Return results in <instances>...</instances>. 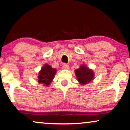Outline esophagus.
Returning a JSON list of instances; mask_svg holds the SVG:
<instances>
[{
	"label": "esophagus",
	"mask_w": 130,
	"mask_h": 130,
	"mask_svg": "<svg viewBox=\"0 0 130 130\" xmlns=\"http://www.w3.org/2000/svg\"><path fill=\"white\" fill-rule=\"evenodd\" d=\"M63 68L65 69H69V65L67 64V63H64V64L63 65Z\"/></svg>",
	"instance_id": "34e87169"
}]
</instances>
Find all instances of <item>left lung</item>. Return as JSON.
<instances>
[{
	"label": "left lung",
	"instance_id": "obj_1",
	"mask_svg": "<svg viewBox=\"0 0 130 130\" xmlns=\"http://www.w3.org/2000/svg\"><path fill=\"white\" fill-rule=\"evenodd\" d=\"M75 72L77 80L81 85H84L88 84L94 77L93 72L85 65L80 66V68L76 69Z\"/></svg>",
	"mask_w": 130,
	"mask_h": 130
}]
</instances>
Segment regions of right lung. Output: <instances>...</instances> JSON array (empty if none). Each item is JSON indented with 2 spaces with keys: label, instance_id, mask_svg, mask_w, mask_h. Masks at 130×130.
I'll return each mask as SVG.
<instances>
[{
  "label": "right lung",
  "instance_id": "1",
  "mask_svg": "<svg viewBox=\"0 0 130 130\" xmlns=\"http://www.w3.org/2000/svg\"><path fill=\"white\" fill-rule=\"evenodd\" d=\"M56 73V69L47 64L44 65L38 73V82L48 86L52 82Z\"/></svg>",
  "mask_w": 130,
  "mask_h": 130
}]
</instances>
